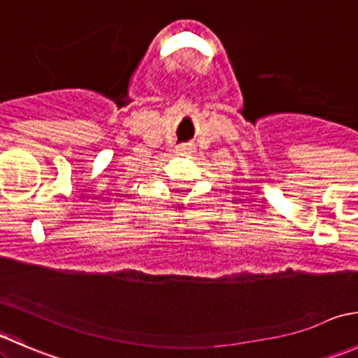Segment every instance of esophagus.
Returning <instances> with one entry per match:
<instances>
[{
    "label": "esophagus",
    "mask_w": 358,
    "mask_h": 358,
    "mask_svg": "<svg viewBox=\"0 0 358 358\" xmlns=\"http://www.w3.org/2000/svg\"><path fill=\"white\" fill-rule=\"evenodd\" d=\"M176 150H178V154H185V152H189V150H190V145H180Z\"/></svg>",
    "instance_id": "obj_1"
}]
</instances>
